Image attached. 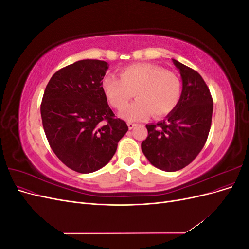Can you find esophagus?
<instances>
[{"label":"esophagus","instance_id":"1","mask_svg":"<svg viewBox=\"0 0 249 249\" xmlns=\"http://www.w3.org/2000/svg\"><path fill=\"white\" fill-rule=\"evenodd\" d=\"M127 126H129V129H130V130H132V129H134L135 126H136V124H133V123H127Z\"/></svg>","mask_w":249,"mask_h":249}]
</instances>
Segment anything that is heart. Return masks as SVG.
I'll list each match as a JSON object with an SVG mask.
<instances>
[{
  "mask_svg": "<svg viewBox=\"0 0 249 249\" xmlns=\"http://www.w3.org/2000/svg\"><path fill=\"white\" fill-rule=\"evenodd\" d=\"M117 78L107 74L102 82L103 92L112 107L122 110L135 94L138 100L120 115L129 122L147 117L166 116L177 108L182 97V82L176 73L161 66L136 63L122 69Z\"/></svg>",
  "mask_w": 249,
  "mask_h": 249,
  "instance_id": "heart-1",
  "label": "heart"
}]
</instances>
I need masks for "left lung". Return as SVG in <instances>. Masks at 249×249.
I'll return each mask as SVG.
<instances>
[{
	"label": "left lung",
	"instance_id": "1",
	"mask_svg": "<svg viewBox=\"0 0 249 249\" xmlns=\"http://www.w3.org/2000/svg\"><path fill=\"white\" fill-rule=\"evenodd\" d=\"M172 62L182 77V97L164 120L146 124L147 137L141 143L150 164L168 172L183 169L200 153L213 114L212 95L200 74L175 59Z\"/></svg>",
	"mask_w": 249,
	"mask_h": 249
}]
</instances>
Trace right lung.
Masks as SVG:
<instances>
[{
	"label": "right lung",
	"mask_w": 249,
	"mask_h": 249,
	"mask_svg": "<svg viewBox=\"0 0 249 249\" xmlns=\"http://www.w3.org/2000/svg\"><path fill=\"white\" fill-rule=\"evenodd\" d=\"M108 67L102 60H80L53 74L43 93L40 113L50 146L60 161L80 173L104 167L129 130L103 92Z\"/></svg>",
	"instance_id": "1"
}]
</instances>
